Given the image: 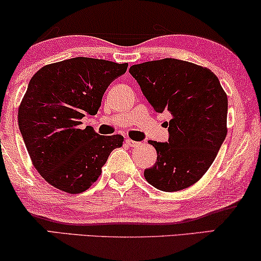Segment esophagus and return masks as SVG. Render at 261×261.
<instances>
[{
    "label": "esophagus",
    "instance_id": "34e87169",
    "mask_svg": "<svg viewBox=\"0 0 261 261\" xmlns=\"http://www.w3.org/2000/svg\"><path fill=\"white\" fill-rule=\"evenodd\" d=\"M127 144L129 145L130 147H137V146H139V145H140V143H138V141H134V140H132V139H127Z\"/></svg>",
    "mask_w": 261,
    "mask_h": 261
}]
</instances>
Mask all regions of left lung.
<instances>
[{"label": "left lung", "mask_w": 261, "mask_h": 261, "mask_svg": "<svg viewBox=\"0 0 261 261\" xmlns=\"http://www.w3.org/2000/svg\"><path fill=\"white\" fill-rule=\"evenodd\" d=\"M129 73L155 113L168 111V143L150 140L157 162L145 178L154 188L176 192L198 182L226 137L228 97L206 67L176 59L134 64Z\"/></svg>", "instance_id": "left-lung-1"}]
</instances>
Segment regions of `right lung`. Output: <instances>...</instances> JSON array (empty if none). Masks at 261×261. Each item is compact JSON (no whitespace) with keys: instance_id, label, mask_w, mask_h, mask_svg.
<instances>
[{"instance_id":"right-lung-1","label":"right lung","mask_w":261,"mask_h":261,"mask_svg":"<svg viewBox=\"0 0 261 261\" xmlns=\"http://www.w3.org/2000/svg\"><path fill=\"white\" fill-rule=\"evenodd\" d=\"M128 63L74 57L46 64L30 80L20 103L18 122L33 167L60 191L85 192L98 180L120 134H97L80 128L86 114L96 115L114 79Z\"/></svg>"}]
</instances>
